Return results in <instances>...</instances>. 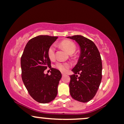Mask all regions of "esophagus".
Here are the masks:
<instances>
[{"mask_svg":"<svg viewBox=\"0 0 124 124\" xmlns=\"http://www.w3.org/2000/svg\"><path fill=\"white\" fill-rule=\"evenodd\" d=\"M62 76H65V73H62Z\"/></svg>","mask_w":124,"mask_h":124,"instance_id":"1","label":"esophagus"}]
</instances>
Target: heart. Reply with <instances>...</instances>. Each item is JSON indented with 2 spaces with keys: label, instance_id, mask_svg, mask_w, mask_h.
I'll return each mask as SVG.
<instances>
[{
  "label": "heart",
  "instance_id": "heart-1",
  "mask_svg": "<svg viewBox=\"0 0 124 124\" xmlns=\"http://www.w3.org/2000/svg\"><path fill=\"white\" fill-rule=\"evenodd\" d=\"M60 46L64 48L67 52L70 54H72L76 51V46L73 41L65 40L60 43ZM55 46L52 45L49 46L48 49V56L49 59L54 60L55 57ZM54 67L62 72H65L70 67V64L69 62H56Z\"/></svg>",
  "mask_w": 124,
  "mask_h": 124
}]
</instances>
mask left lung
Returning a JSON list of instances; mask_svg holds the SVG:
<instances>
[{
  "instance_id": "obj_1",
  "label": "left lung",
  "mask_w": 124,
  "mask_h": 124,
  "mask_svg": "<svg viewBox=\"0 0 124 124\" xmlns=\"http://www.w3.org/2000/svg\"><path fill=\"white\" fill-rule=\"evenodd\" d=\"M67 38L75 40L80 47L78 64L73 68L75 75H70V94L73 99L86 102L96 95L102 79V62L95 44L81 35ZM77 74H79L78 77Z\"/></svg>"
}]
</instances>
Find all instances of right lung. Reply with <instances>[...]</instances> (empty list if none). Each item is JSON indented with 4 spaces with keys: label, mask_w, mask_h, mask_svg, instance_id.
<instances>
[{
    "label": "right lung",
    "mask_w": 124,
    "mask_h": 124,
    "mask_svg": "<svg viewBox=\"0 0 124 124\" xmlns=\"http://www.w3.org/2000/svg\"><path fill=\"white\" fill-rule=\"evenodd\" d=\"M58 37L39 35L30 40L21 57L22 78L30 95L40 103H48L57 94L62 78L60 70L52 68L48 49ZM48 67L50 75L44 71Z\"/></svg>",
    "instance_id": "right-lung-1"
}]
</instances>
